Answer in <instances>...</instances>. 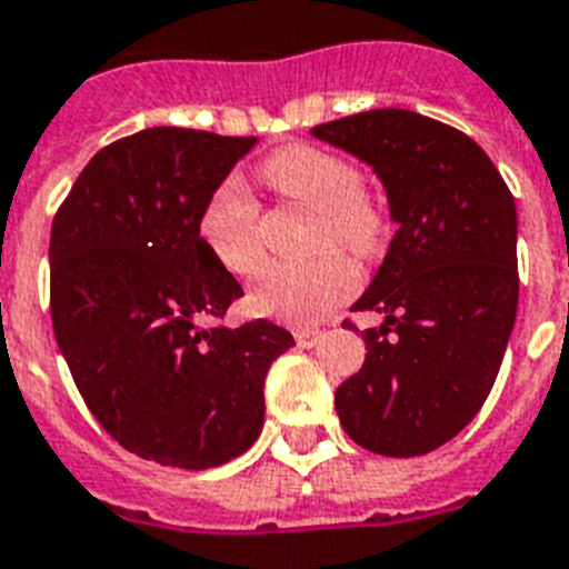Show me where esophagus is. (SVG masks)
Segmentation results:
<instances>
[{
	"label": "esophagus",
	"instance_id": "1",
	"mask_svg": "<svg viewBox=\"0 0 569 569\" xmlns=\"http://www.w3.org/2000/svg\"><path fill=\"white\" fill-rule=\"evenodd\" d=\"M318 339H321V332L318 330H295V341H298V348H316Z\"/></svg>",
	"mask_w": 569,
	"mask_h": 569
}]
</instances>
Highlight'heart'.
Masks as SVG:
<instances>
[{"label": "heart", "mask_w": 569, "mask_h": 569, "mask_svg": "<svg viewBox=\"0 0 569 569\" xmlns=\"http://www.w3.org/2000/svg\"><path fill=\"white\" fill-rule=\"evenodd\" d=\"M262 178L280 196L318 212V244L336 242L362 260L382 253L391 219L380 198L362 189V172L339 151L295 142L262 160ZM198 233L207 251L239 277L262 269L260 204L239 180H224L207 198ZM357 266L341 251H325L307 266L274 262L253 286V307L262 316L295 327L325 321L332 309L357 292Z\"/></svg>", "instance_id": "obj_1"}]
</instances>
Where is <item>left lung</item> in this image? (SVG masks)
<instances>
[{
    "label": "left lung",
    "mask_w": 569,
    "mask_h": 569,
    "mask_svg": "<svg viewBox=\"0 0 569 569\" xmlns=\"http://www.w3.org/2000/svg\"><path fill=\"white\" fill-rule=\"evenodd\" d=\"M309 133L371 166L397 221L353 303L382 325L362 330L368 353L336 389V412L365 450L423 456L468 427L500 373L520 292L515 198L468 133L415 110H368Z\"/></svg>",
    "instance_id": "1"
}]
</instances>
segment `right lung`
Masks as SVG:
<instances>
[{
    "label": "right lung",
    "instance_id": "obj_1",
    "mask_svg": "<svg viewBox=\"0 0 569 569\" xmlns=\"http://www.w3.org/2000/svg\"><path fill=\"white\" fill-rule=\"evenodd\" d=\"M257 146L146 128L84 166L52 221V327L87 409L124 450L219 468L260 438L266 373L292 332L210 325L242 286L204 248L207 198Z\"/></svg>",
    "mask_w": 569,
    "mask_h": 569
}]
</instances>
